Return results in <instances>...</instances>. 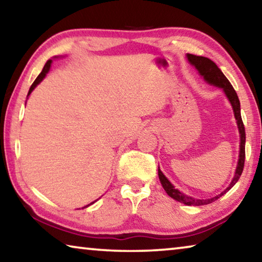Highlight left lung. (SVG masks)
Wrapping results in <instances>:
<instances>
[{
	"label": "left lung",
	"mask_w": 262,
	"mask_h": 262,
	"mask_svg": "<svg viewBox=\"0 0 262 262\" xmlns=\"http://www.w3.org/2000/svg\"><path fill=\"white\" fill-rule=\"evenodd\" d=\"M187 57H188V61L199 70V73H200L201 76H203V78H205L208 83L212 84V85H215V86L223 89L225 95H227V97L230 100V103H231L232 107H233L234 118H236L237 125L239 128V133H241V152H239V161H238L236 173H234L233 179L231 181V184L229 185V187L227 189H224L223 192L217 195V196H215V198L207 199V200H198V199H192L190 196H187V195H185L181 192H179L178 189H176L174 186L166 179V177L163 174V172L159 170V167H158L159 180H161L163 188L165 189V192L167 193L168 196H171L172 199H174V200L184 203V205H186V206H203V205H209V203L216 201L217 199L222 196V195H224L225 193L229 192V190L233 187L234 184L237 183L238 179L241 178L243 170H244V163H245L246 135H245V127H244L242 115H241V101H239L237 92L234 91V89L231 85V83L229 82V79L225 77V75L222 73V70L217 67V64L215 63V62L211 61L210 59H208V57L198 56L194 54H187Z\"/></svg>",
	"instance_id": "left-lung-1"
}]
</instances>
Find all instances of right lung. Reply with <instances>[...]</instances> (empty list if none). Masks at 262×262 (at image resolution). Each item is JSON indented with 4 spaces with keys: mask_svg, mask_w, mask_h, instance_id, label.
I'll return each mask as SVG.
<instances>
[{
    "mask_svg": "<svg viewBox=\"0 0 262 262\" xmlns=\"http://www.w3.org/2000/svg\"><path fill=\"white\" fill-rule=\"evenodd\" d=\"M51 63H52V60H48L47 62H46V64H45V67L42 68V72L39 74V76L35 78V81L33 82V84L32 85H31V88H30V90H29V94H28V96L31 94V92H32V90L33 89L38 85L39 83H40L42 79H43V77L46 76V74L48 73V70H50V68H51Z\"/></svg>",
    "mask_w": 262,
    "mask_h": 262,
    "instance_id": "right-lung-1",
    "label": "right lung"
}]
</instances>
